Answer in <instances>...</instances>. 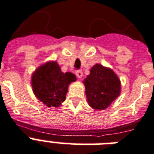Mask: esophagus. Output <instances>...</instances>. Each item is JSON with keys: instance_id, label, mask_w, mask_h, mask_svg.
<instances>
[{"instance_id": "esophagus-1", "label": "esophagus", "mask_w": 154, "mask_h": 154, "mask_svg": "<svg viewBox=\"0 0 154 154\" xmlns=\"http://www.w3.org/2000/svg\"><path fill=\"white\" fill-rule=\"evenodd\" d=\"M76 76L78 78H82V76H83V72H82V70H77V72H76Z\"/></svg>"}]
</instances>
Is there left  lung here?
I'll return each mask as SVG.
<instances>
[{"label":"left lung","instance_id":"obj_1","mask_svg":"<svg viewBox=\"0 0 154 154\" xmlns=\"http://www.w3.org/2000/svg\"><path fill=\"white\" fill-rule=\"evenodd\" d=\"M89 105L95 109H105L119 96L121 83L115 72L97 64L84 80Z\"/></svg>","mask_w":154,"mask_h":154}]
</instances>
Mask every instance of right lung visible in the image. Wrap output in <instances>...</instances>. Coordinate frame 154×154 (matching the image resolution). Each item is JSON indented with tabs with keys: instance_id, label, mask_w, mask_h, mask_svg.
<instances>
[{
	"instance_id": "1",
	"label": "right lung",
	"mask_w": 154,
	"mask_h": 154,
	"mask_svg": "<svg viewBox=\"0 0 154 154\" xmlns=\"http://www.w3.org/2000/svg\"><path fill=\"white\" fill-rule=\"evenodd\" d=\"M76 81L71 72H62L56 61L39 67L32 77V86L35 96L48 107H58L65 100L68 86Z\"/></svg>"
}]
</instances>
